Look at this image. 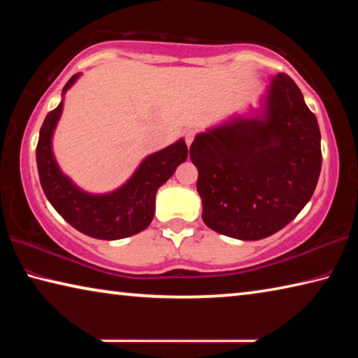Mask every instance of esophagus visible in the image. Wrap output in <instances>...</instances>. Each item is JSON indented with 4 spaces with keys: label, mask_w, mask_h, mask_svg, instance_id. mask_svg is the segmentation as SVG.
Instances as JSON below:
<instances>
[{
    "label": "esophagus",
    "mask_w": 358,
    "mask_h": 358,
    "mask_svg": "<svg viewBox=\"0 0 358 358\" xmlns=\"http://www.w3.org/2000/svg\"><path fill=\"white\" fill-rule=\"evenodd\" d=\"M196 134H197V131H194V129H189V131L186 132V143H187V147H189V145L192 143Z\"/></svg>",
    "instance_id": "obj_1"
}]
</instances>
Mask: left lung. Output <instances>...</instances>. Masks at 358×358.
<instances>
[{
  "mask_svg": "<svg viewBox=\"0 0 358 358\" xmlns=\"http://www.w3.org/2000/svg\"><path fill=\"white\" fill-rule=\"evenodd\" d=\"M202 220L238 240L270 237L294 220L316 189L320 131L296 83L278 74L264 118H234L191 145Z\"/></svg>",
  "mask_w": 358,
  "mask_h": 358,
  "instance_id": "8db88e82",
  "label": "left lung"
}]
</instances>
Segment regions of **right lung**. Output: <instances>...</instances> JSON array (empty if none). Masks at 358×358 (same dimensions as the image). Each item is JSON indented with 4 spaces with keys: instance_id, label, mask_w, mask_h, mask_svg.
Returning <instances> with one entry per match:
<instances>
[{
    "instance_id": "add662e5",
    "label": "right lung",
    "mask_w": 358,
    "mask_h": 358,
    "mask_svg": "<svg viewBox=\"0 0 358 358\" xmlns=\"http://www.w3.org/2000/svg\"><path fill=\"white\" fill-rule=\"evenodd\" d=\"M72 76L63 93L77 80ZM63 112V102L47 113L36 147V161L41 186L52 207L64 221L88 237L120 240L136 235L150 226L155 216L157 187L172 177L175 169L186 161L187 147L183 138L161 151L145 157L136 173L120 189L93 196L78 189L64 177L52 153V134Z\"/></svg>"
}]
</instances>
